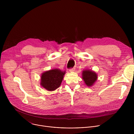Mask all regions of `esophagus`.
<instances>
[{"instance_id": "esophagus-1", "label": "esophagus", "mask_w": 134, "mask_h": 134, "mask_svg": "<svg viewBox=\"0 0 134 134\" xmlns=\"http://www.w3.org/2000/svg\"><path fill=\"white\" fill-rule=\"evenodd\" d=\"M75 69L74 68H70V69H69V71H70V72H74V71H75Z\"/></svg>"}]
</instances>
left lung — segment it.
Listing matches in <instances>:
<instances>
[{
  "mask_svg": "<svg viewBox=\"0 0 134 134\" xmlns=\"http://www.w3.org/2000/svg\"><path fill=\"white\" fill-rule=\"evenodd\" d=\"M82 79L87 86H92L97 81L98 75L92 70L86 69L82 72Z\"/></svg>",
  "mask_w": 134,
  "mask_h": 134,
  "instance_id": "8db88e82",
  "label": "left lung"
}]
</instances>
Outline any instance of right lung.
<instances>
[{
    "label": "right lung",
    "instance_id": "1",
    "mask_svg": "<svg viewBox=\"0 0 134 134\" xmlns=\"http://www.w3.org/2000/svg\"><path fill=\"white\" fill-rule=\"evenodd\" d=\"M65 71L54 69L43 72L41 76V85L48 91H53L58 88L63 80Z\"/></svg>",
    "mask_w": 134,
    "mask_h": 134
}]
</instances>
